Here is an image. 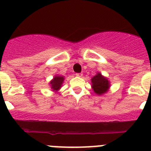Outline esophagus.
I'll list each match as a JSON object with an SVG mask.
<instances>
[{"label": "esophagus", "instance_id": "34e87169", "mask_svg": "<svg viewBox=\"0 0 151 151\" xmlns=\"http://www.w3.org/2000/svg\"><path fill=\"white\" fill-rule=\"evenodd\" d=\"M76 76H78V77H82V73H76Z\"/></svg>", "mask_w": 151, "mask_h": 151}]
</instances>
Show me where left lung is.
<instances>
[{
  "instance_id": "8db88e82",
  "label": "left lung",
  "mask_w": 151,
  "mask_h": 151,
  "mask_svg": "<svg viewBox=\"0 0 151 151\" xmlns=\"http://www.w3.org/2000/svg\"><path fill=\"white\" fill-rule=\"evenodd\" d=\"M92 88L97 94H104L110 88V82L106 78L103 77L101 73H97L91 78Z\"/></svg>"
}]
</instances>
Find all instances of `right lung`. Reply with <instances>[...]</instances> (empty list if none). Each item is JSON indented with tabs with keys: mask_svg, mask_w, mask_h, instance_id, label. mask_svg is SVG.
Masks as SVG:
<instances>
[{
	"mask_svg": "<svg viewBox=\"0 0 151 151\" xmlns=\"http://www.w3.org/2000/svg\"><path fill=\"white\" fill-rule=\"evenodd\" d=\"M64 78L63 76H55L54 79L50 82L52 89L54 91H58L60 88L61 85H62L63 82Z\"/></svg>",
	"mask_w": 151,
	"mask_h": 151,
	"instance_id": "right-lung-1",
	"label": "right lung"
}]
</instances>
